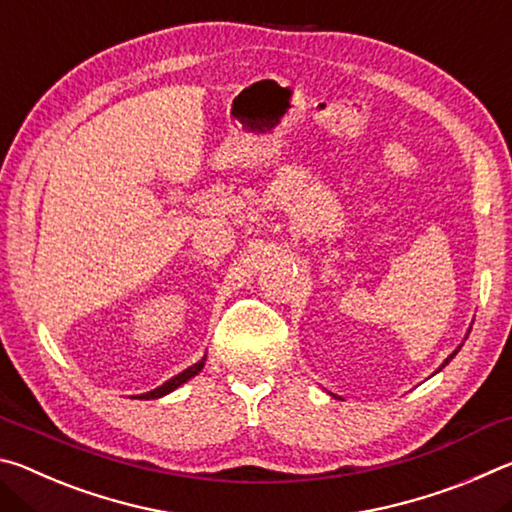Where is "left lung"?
Wrapping results in <instances>:
<instances>
[{
  "label": "left lung",
  "instance_id": "left-lung-1",
  "mask_svg": "<svg viewBox=\"0 0 512 512\" xmlns=\"http://www.w3.org/2000/svg\"><path fill=\"white\" fill-rule=\"evenodd\" d=\"M470 332H472V327H470V329H467V334H465V339H467V336H470ZM465 339H463V341H465ZM461 348H463V343H461V345H458V348H456V350H454V352H452V354H449V357H447V359H445V361H443V366H440V368H438V370H436V372H440V370H443V368H445V366H447V363H449V361H452V359H454V357H456V354H458V350H461Z\"/></svg>",
  "mask_w": 512,
  "mask_h": 512
}]
</instances>
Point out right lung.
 <instances>
[{"label":"right lung","mask_w":512,"mask_h":512,"mask_svg":"<svg viewBox=\"0 0 512 512\" xmlns=\"http://www.w3.org/2000/svg\"><path fill=\"white\" fill-rule=\"evenodd\" d=\"M205 359H207V354H203V359L201 361H196L194 366H189L187 370H183V372H178L176 377H171L169 381H164L162 386H158V388H153V391H149V393H142V395H135L137 400H158V397H164V395H169V393H173L176 391V388H180L183 384H187L189 379L192 377H196L198 372L203 370V366H205Z\"/></svg>","instance_id":"add662e5"}]
</instances>
